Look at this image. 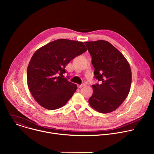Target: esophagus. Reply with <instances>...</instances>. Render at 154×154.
<instances>
[{
  "label": "esophagus",
  "mask_w": 154,
  "mask_h": 154,
  "mask_svg": "<svg viewBox=\"0 0 154 154\" xmlns=\"http://www.w3.org/2000/svg\"><path fill=\"white\" fill-rule=\"evenodd\" d=\"M85 84H81V85H78V88H82V87H83L84 86H85Z\"/></svg>",
  "instance_id": "obj_1"
}]
</instances>
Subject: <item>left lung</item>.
Wrapping results in <instances>:
<instances>
[{
    "label": "left lung",
    "instance_id": "8db88e82",
    "mask_svg": "<svg viewBox=\"0 0 154 154\" xmlns=\"http://www.w3.org/2000/svg\"><path fill=\"white\" fill-rule=\"evenodd\" d=\"M84 44L91 56L94 77L100 82L92 85L93 95L88 103L100 113L112 112L121 105L129 93L131 67L122 54L109 42L100 40Z\"/></svg>",
    "mask_w": 154,
    "mask_h": 154
}]
</instances>
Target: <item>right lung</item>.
I'll use <instances>...</instances> for the list:
<instances>
[{
  "label": "right lung",
  "instance_id": "right-lung-1",
  "mask_svg": "<svg viewBox=\"0 0 154 154\" xmlns=\"http://www.w3.org/2000/svg\"><path fill=\"white\" fill-rule=\"evenodd\" d=\"M87 51L82 42L60 39L39 48L27 68V84L35 100L48 110L64 106L77 85L64 78L66 67Z\"/></svg>",
  "mask_w": 154,
  "mask_h": 154
}]
</instances>
